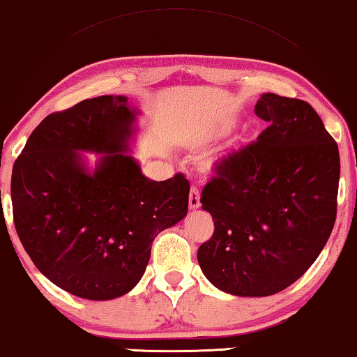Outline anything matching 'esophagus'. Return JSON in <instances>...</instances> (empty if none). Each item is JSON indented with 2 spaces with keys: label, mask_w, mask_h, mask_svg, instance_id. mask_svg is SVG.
<instances>
[{
  "label": "esophagus",
  "mask_w": 357,
  "mask_h": 357,
  "mask_svg": "<svg viewBox=\"0 0 357 357\" xmlns=\"http://www.w3.org/2000/svg\"><path fill=\"white\" fill-rule=\"evenodd\" d=\"M189 207L191 209H199L201 207V194L196 186H192L191 191H189Z\"/></svg>",
  "instance_id": "1"
}]
</instances>
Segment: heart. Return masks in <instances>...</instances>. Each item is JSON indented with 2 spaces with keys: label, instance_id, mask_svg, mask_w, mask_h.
<instances>
[{
  "label": "heart",
  "instance_id": "heart-1",
  "mask_svg": "<svg viewBox=\"0 0 357 357\" xmlns=\"http://www.w3.org/2000/svg\"><path fill=\"white\" fill-rule=\"evenodd\" d=\"M229 130H231V125H220L219 128H218V132H215V133H218V135H224L225 132H229Z\"/></svg>",
  "mask_w": 357,
  "mask_h": 357
}]
</instances>
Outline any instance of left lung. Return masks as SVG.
Listing matches in <instances>:
<instances>
[{"instance_id": "8db88e82", "label": "left lung", "mask_w": 357, "mask_h": 357, "mask_svg": "<svg viewBox=\"0 0 357 357\" xmlns=\"http://www.w3.org/2000/svg\"><path fill=\"white\" fill-rule=\"evenodd\" d=\"M254 110L268 128L220 161L201 197L215 229L197 261L234 296L290 287L321 254L336 220L340 151L319 115L277 93H261Z\"/></svg>"}]
</instances>
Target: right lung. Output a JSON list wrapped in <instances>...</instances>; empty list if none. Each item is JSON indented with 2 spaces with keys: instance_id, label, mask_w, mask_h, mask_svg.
Wrapping results in <instances>:
<instances>
[{
  "instance_id": "add662e5",
  "label": "right lung",
  "mask_w": 357,
  "mask_h": 357,
  "mask_svg": "<svg viewBox=\"0 0 357 357\" xmlns=\"http://www.w3.org/2000/svg\"><path fill=\"white\" fill-rule=\"evenodd\" d=\"M139 114L125 96L89 98L40 121L13 166L22 247L44 277L80 298L133 290L155 237L188 214V179L153 181L130 155Z\"/></svg>"
}]
</instances>
